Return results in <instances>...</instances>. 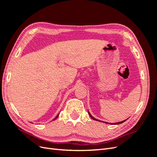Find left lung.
I'll return each instance as SVG.
<instances>
[{
	"mask_svg": "<svg viewBox=\"0 0 157 157\" xmlns=\"http://www.w3.org/2000/svg\"><path fill=\"white\" fill-rule=\"evenodd\" d=\"M88 115H90V117H91L93 120H95V121H100V122H104V123H106V124H110V123H109V122H103V121H99V120H98V119H96V118H95L94 117H92V115L90 113V112L88 111ZM127 120V119H126ZM126 120H124V121H121V122H115V123H111V124H122V123H123L124 122H125Z\"/></svg>",
	"mask_w": 157,
	"mask_h": 157,
	"instance_id": "1",
	"label": "left lung"
}]
</instances>
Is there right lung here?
I'll return each mask as SVG.
<instances>
[{
  "mask_svg": "<svg viewBox=\"0 0 157 157\" xmlns=\"http://www.w3.org/2000/svg\"><path fill=\"white\" fill-rule=\"evenodd\" d=\"M58 116H59V114H58V115H57V116H56V118H54V119H53V121H54V120H55V119H56V118H58Z\"/></svg>",
  "mask_w": 157,
  "mask_h": 157,
  "instance_id": "add662e5",
  "label": "right lung"
}]
</instances>
